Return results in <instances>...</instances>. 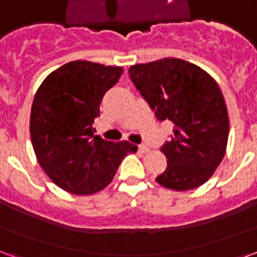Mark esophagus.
Listing matches in <instances>:
<instances>
[{
    "label": "esophagus",
    "instance_id": "obj_1",
    "mask_svg": "<svg viewBox=\"0 0 257 257\" xmlns=\"http://www.w3.org/2000/svg\"><path fill=\"white\" fill-rule=\"evenodd\" d=\"M138 148H140V152H142V153H148L149 152V148L146 145H140Z\"/></svg>",
    "mask_w": 257,
    "mask_h": 257
}]
</instances>
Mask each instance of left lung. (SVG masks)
I'll use <instances>...</instances> for the list:
<instances>
[{
	"label": "left lung",
	"instance_id": "obj_1",
	"mask_svg": "<svg viewBox=\"0 0 257 257\" xmlns=\"http://www.w3.org/2000/svg\"><path fill=\"white\" fill-rule=\"evenodd\" d=\"M131 81L160 121L173 134L161 146L165 172L156 177L169 190L188 191L209 180L222 161L229 116L222 92L209 73L179 58H164L128 69Z\"/></svg>",
	"mask_w": 257,
	"mask_h": 257
}]
</instances>
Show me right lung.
Here are the masks:
<instances>
[{"label": "right lung", "instance_id": "obj_1", "mask_svg": "<svg viewBox=\"0 0 257 257\" xmlns=\"http://www.w3.org/2000/svg\"><path fill=\"white\" fill-rule=\"evenodd\" d=\"M123 69L88 61L63 65L42 82L31 108V141L40 167L59 188L76 195L99 192L112 181L121 160L138 148L94 136L100 103Z\"/></svg>", "mask_w": 257, "mask_h": 257}]
</instances>
